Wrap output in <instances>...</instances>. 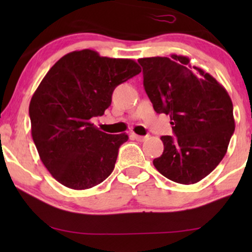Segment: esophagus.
I'll return each mask as SVG.
<instances>
[{"instance_id": "34e87169", "label": "esophagus", "mask_w": 252, "mask_h": 252, "mask_svg": "<svg viewBox=\"0 0 252 252\" xmlns=\"http://www.w3.org/2000/svg\"><path fill=\"white\" fill-rule=\"evenodd\" d=\"M132 137L134 140H136V141H140V142H143L144 140L147 139V136H142V135H137V134H132Z\"/></svg>"}]
</instances>
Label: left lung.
Instances as JSON below:
<instances>
[{
  "label": "left lung",
  "instance_id": "left-lung-1",
  "mask_svg": "<svg viewBox=\"0 0 252 252\" xmlns=\"http://www.w3.org/2000/svg\"><path fill=\"white\" fill-rule=\"evenodd\" d=\"M139 63L155 111L170 116L174 133L160 137L164 151L154 159L155 167L178 184H196L227 153L235 129L232 99L211 74L192 70L186 56L140 58Z\"/></svg>",
  "mask_w": 252,
  "mask_h": 252
}]
</instances>
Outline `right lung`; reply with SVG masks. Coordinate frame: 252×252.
<instances>
[{"mask_svg":"<svg viewBox=\"0 0 252 252\" xmlns=\"http://www.w3.org/2000/svg\"><path fill=\"white\" fill-rule=\"evenodd\" d=\"M140 72L135 61L84 49L66 54L44 75L30 103L31 132L41 161L60 184L82 190L111 174L128 135L106 134L91 119L104 115L117 86Z\"/></svg>","mask_w":252,"mask_h":252,"instance_id":"obj_1","label":"right lung"}]
</instances>
